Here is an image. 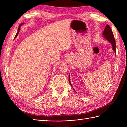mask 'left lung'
Returning <instances> with one entry per match:
<instances>
[{
    "instance_id": "8db88e82",
    "label": "left lung",
    "mask_w": 127,
    "mask_h": 127,
    "mask_svg": "<svg viewBox=\"0 0 127 127\" xmlns=\"http://www.w3.org/2000/svg\"><path fill=\"white\" fill-rule=\"evenodd\" d=\"M103 36L109 42L111 43L112 46V49L115 52H116V41L114 38V36H113V32L111 30V29L110 27V26H109L108 25H107L106 26L105 29H104V31L103 32ZM69 82L70 86L72 87L71 85V84L70 83V75H69ZM73 89L75 90V92H76L73 88Z\"/></svg>"
}]
</instances>
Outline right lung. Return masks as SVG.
<instances>
[{
    "instance_id": "obj_1",
    "label": "right lung",
    "mask_w": 127,
    "mask_h": 127,
    "mask_svg": "<svg viewBox=\"0 0 127 127\" xmlns=\"http://www.w3.org/2000/svg\"><path fill=\"white\" fill-rule=\"evenodd\" d=\"M23 24H24V23H22V24H21L20 25V26H19V28H18V32H17V33H16V36H15V38H16V37L17 36V35H18V33H19V30H20V28L21 26V25H23Z\"/></svg>"
}]
</instances>
